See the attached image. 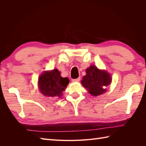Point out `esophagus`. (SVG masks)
I'll list each match as a JSON object with an SVG mask.
<instances>
[{
	"mask_svg": "<svg viewBox=\"0 0 146 146\" xmlns=\"http://www.w3.org/2000/svg\"><path fill=\"white\" fill-rule=\"evenodd\" d=\"M80 77H78L77 78H76V79H72V82H78L79 81H80Z\"/></svg>",
	"mask_w": 146,
	"mask_h": 146,
	"instance_id": "obj_1",
	"label": "esophagus"
}]
</instances>
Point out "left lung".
<instances>
[{"label":"left lung","mask_w":146,"mask_h":146,"mask_svg":"<svg viewBox=\"0 0 146 146\" xmlns=\"http://www.w3.org/2000/svg\"><path fill=\"white\" fill-rule=\"evenodd\" d=\"M86 75L83 77L81 83L93 96H99L106 91L105 86L111 82L110 75L105 70L97 68L95 66H91L86 70Z\"/></svg>","instance_id":"1"}]
</instances>
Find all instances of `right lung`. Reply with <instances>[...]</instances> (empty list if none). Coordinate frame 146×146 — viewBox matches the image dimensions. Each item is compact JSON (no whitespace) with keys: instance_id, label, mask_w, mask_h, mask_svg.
Segmentation results:
<instances>
[{"instance_id":"right-lung-1","label":"right lung","mask_w":146,"mask_h":146,"mask_svg":"<svg viewBox=\"0 0 146 146\" xmlns=\"http://www.w3.org/2000/svg\"><path fill=\"white\" fill-rule=\"evenodd\" d=\"M69 83V78L61 77L60 72L56 69L42 73L38 79L39 90L47 97L60 98Z\"/></svg>"}]
</instances>
